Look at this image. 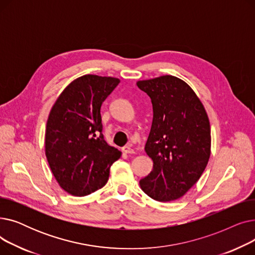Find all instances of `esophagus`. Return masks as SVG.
Segmentation results:
<instances>
[{
    "instance_id": "obj_1",
    "label": "esophagus",
    "mask_w": 255,
    "mask_h": 255,
    "mask_svg": "<svg viewBox=\"0 0 255 255\" xmlns=\"http://www.w3.org/2000/svg\"><path fill=\"white\" fill-rule=\"evenodd\" d=\"M123 151H124L126 154H133V153H134V150H133V149L131 148L130 144H127V145L123 146Z\"/></svg>"
}]
</instances>
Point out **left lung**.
I'll return each mask as SVG.
<instances>
[{"mask_svg":"<svg viewBox=\"0 0 255 255\" xmlns=\"http://www.w3.org/2000/svg\"><path fill=\"white\" fill-rule=\"evenodd\" d=\"M153 105L144 151L153 169L140 188L158 202L182 197L199 180L211 155V128L203 103L182 79L163 75L139 80Z\"/></svg>","mask_w":255,"mask_h":255,"instance_id":"1","label":"left lung"}]
</instances>
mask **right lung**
Returning <instances> with one entry per match:
<instances>
[{"mask_svg":"<svg viewBox=\"0 0 255 255\" xmlns=\"http://www.w3.org/2000/svg\"><path fill=\"white\" fill-rule=\"evenodd\" d=\"M115 77L87 74L67 86L49 113L45 155L62 188L85 196L107 183L121 152L102 133L101 105L119 85Z\"/></svg>","mask_w":255,"mask_h":255,"instance_id":"add662e5","label":"right lung"}]
</instances>
